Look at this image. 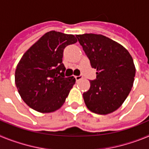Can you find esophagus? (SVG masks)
<instances>
[{
	"instance_id": "34e87169",
	"label": "esophagus",
	"mask_w": 149,
	"mask_h": 149,
	"mask_svg": "<svg viewBox=\"0 0 149 149\" xmlns=\"http://www.w3.org/2000/svg\"><path fill=\"white\" fill-rule=\"evenodd\" d=\"M75 79H76V81H80V80H81V79L83 78V76L82 75H78V76H75Z\"/></svg>"
}]
</instances>
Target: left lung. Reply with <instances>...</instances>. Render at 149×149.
Masks as SVG:
<instances>
[{
  "label": "left lung",
  "instance_id": "left-lung-1",
  "mask_svg": "<svg viewBox=\"0 0 149 149\" xmlns=\"http://www.w3.org/2000/svg\"><path fill=\"white\" fill-rule=\"evenodd\" d=\"M79 43L95 68L96 79L83 94L87 108L106 115L120 107L134 84L136 68L127 49L101 34L76 35Z\"/></svg>",
  "mask_w": 149,
  "mask_h": 149
}]
</instances>
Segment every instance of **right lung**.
Masks as SVG:
<instances>
[{"label": "right lung", "instance_id": "1", "mask_svg": "<svg viewBox=\"0 0 149 149\" xmlns=\"http://www.w3.org/2000/svg\"><path fill=\"white\" fill-rule=\"evenodd\" d=\"M75 42L74 35L52 30L22 56L15 69V82L21 97L30 108L51 113L64 104L75 78L64 75L63 51Z\"/></svg>", "mask_w": 149, "mask_h": 149}]
</instances>
